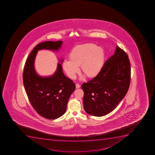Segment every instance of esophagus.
I'll use <instances>...</instances> for the list:
<instances>
[{"instance_id": "obj_1", "label": "esophagus", "mask_w": 155, "mask_h": 155, "mask_svg": "<svg viewBox=\"0 0 155 155\" xmlns=\"http://www.w3.org/2000/svg\"><path fill=\"white\" fill-rule=\"evenodd\" d=\"M80 87V85L79 84H76V88H79Z\"/></svg>"}]
</instances>
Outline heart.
<instances>
[{"label": "heart", "instance_id": "heart-1", "mask_svg": "<svg viewBox=\"0 0 155 155\" xmlns=\"http://www.w3.org/2000/svg\"><path fill=\"white\" fill-rule=\"evenodd\" d=\"M104 59L105 54L103 48L93 43H85L78 45L72 49L70 58L63 61V68L71 78L76 77V74L79 72L80 66L83 73L92 78L101 71Z\"/></svg>", "mask_w": 155, "mask_h": 155}]
</instances>
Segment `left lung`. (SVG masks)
Wrapping results in <instances>:
<instances>
[{"label": "left lung", "instance_id": "1", "mask_svg": "<svg viewBox=\"0 0 155 155\" xmlns=\"http://www.w3.org/2000/svg\"><path fill=\"white\" fill-rule=\"evenodd\" d=\"M130 64L123 50L116 46L100 73L83 83V107L89 115L101 117L115 109L127 94L130 81Z\"/></svg>", "mask_w": 155, "mask_h": 155}]
</instances>
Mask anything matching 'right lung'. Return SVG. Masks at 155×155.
<instances>
[{"instance_id": "right-lung-1", "label": "right lung", "mask_w": 155, "mask_h": 155, "mask_svg": "<svg viewBox=\"0 0 155 155\" xmlns=\"http://www.w3.org/2000/svg\"><path fill=\"white\" fill-rule=\"evenodd\" d=\"M62 41H45L35 47L30 54L25 65L23 83L30 102L36 111L44 118L55 119L66 112L68 101L75 91L73 81L64 75L60 59L55 72L52 75L42 76L35 68L37 52L46 49L58 52L63 45Z\"/></svg>"}]
</instances>
